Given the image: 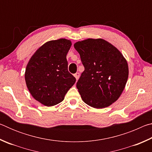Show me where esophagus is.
<instances>
[{
	"instance_id": "esophagus-1",
	"label": "esophagus",
	"mask_w": 152,
	"mask_h": 152,
	"mask_svg": "<svg viewBox=\"0 0 152 152\" xmlns=\"http://www.w3.org/2000/svg\"><path fill=\"white\" fill-rule=\"evenodd\" d=\"M74 77H75L76 78V79L77 80H78V78H79V77H80V73H78V72H76V74H74Z\"/></svg>"
}]
</instances>
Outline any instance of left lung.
<instances>
[{
    "label": "left lung",
    "mask_w": 152,
    "mask_h": 152,
    "mask_svg": "<svg viewBox=\"0 0 152 152\" xmlns=\"http://www.w3.org/2000/svg\"><path fill=\"white\" fill-rule=\"evenodd\" d=\"M74 46L84 67L76 84L82 101L96 109L110 106L127 83V60L117 48L102 39H87Z\"/></svg>",
    "instance_id": "8db88e82"
}]
</instances>
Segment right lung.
I'll list each match as a JSON object with an SVG mask.
<instances>
[{
	"label": "right lung",
	"instance_id": "1",
	"mask_svg": "<svg viewBox=\"0 0 152 152\" xmlns=\"http://www.w3.org/2000/svg\"><path fill=\"white\" fill-rule=\"evenodd\" d=\"M71 41L59 39L46 42L35 51L25 73L27 88L34 99L47 107L64 99L76 78L68 70L66 55Z\"/></svg>",
	"mask_w": 152,
	"mask_h": 152
}]
</instances>
